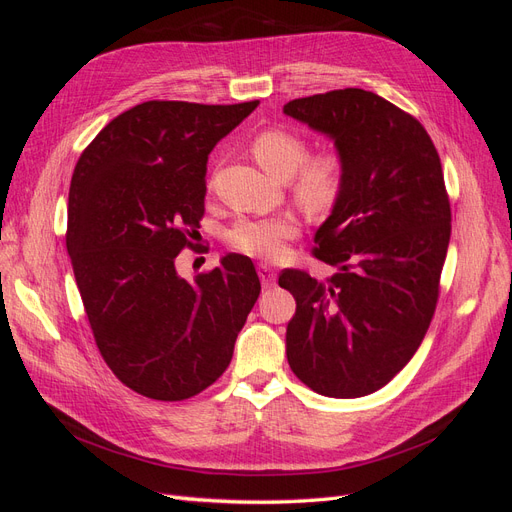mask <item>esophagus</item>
<instances>
[{
	"label": "esophagus",
	"instance_id": "esophagus-1",
	"mask_svg": "<svg viewBox=\"0 0 512 512\" xmlns=\"http://www.w3.org/2000/svg\"><path fill=\"white\" fill-rule=\"evenodd\" d=\"M258 275H260V282H262V286H265V288L275 286L277 273H275V269L271 265H267V262H260V265H258Z\"/></svg>",
	"mask_w": 512,
	"mask_h": 512
}]
</instances>
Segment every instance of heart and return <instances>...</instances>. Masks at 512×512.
I'll return each mask as SVG.
<instances>
[{
    "label": "heart",
    "mask_w": 512,
    "mask_h": 512,
    "mask_svg": "<svg viewBox=\"0 0 512 512\" xmlns=\"http://www.w3.org/2000/svg\"><path fill=\"white\" fill-rule=\"evenodd\" d=\"M250 149L256 162L277 179H288L290 192L297 203L314 215L333 211L348 181V164L344 153L335 147L307 153L305 136L273 126L258 132ZM301 232L299 220L290 213L269 218H241L226 230V241L245 256L273 260L286 250V243Z\"/></svg>",
    "instance_id": "1"
}]
</instances>
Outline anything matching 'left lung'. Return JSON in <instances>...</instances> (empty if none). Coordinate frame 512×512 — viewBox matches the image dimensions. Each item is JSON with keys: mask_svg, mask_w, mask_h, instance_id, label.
I'll use <instances>...</instances> for the list:
<instances>
[{"mask_svg": "<svg viewBox=\"0 0 512 512\" xmlns=\"http://www.w3.org/2000/svg\"><path fill=\"white\" fill-rule=\"evenodd\" d=\"M284 113L331 136L348 164L346 190L316 230L327 282L284 269L297 312L286 329L290 369L337 399L374 393L421 346L438 305L451 241L442 164L421 121L365 89L292 100Z\"/></svg>", "mask_w": 512, "mask_h": 512, "instance_id": "1", "label": "left lung"}]
</instances>
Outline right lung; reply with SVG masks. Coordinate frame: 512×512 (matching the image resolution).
Segmentation results:
<instances>
[{"instance_id": "1", "label": "right lung", "mask_w": 512, "mask_h": 512, "mask_svg": "<svg viewBox=\"0 0 512 512\" xmlns=\"http://www.w3.org/2000/svg\"><path fill=\"white\" fill-rule=\"evenodd\" d=\"M256 106L136 104L74 166L66 245L76 286L104 363L138 395L205 391L230 365L258 299L247 256L228 254L194 282L175 269L205 215L209 153Z\"/></svg>"}]
</instances>
